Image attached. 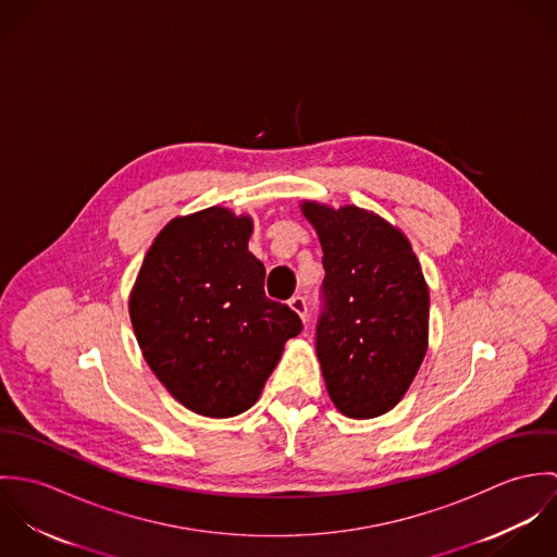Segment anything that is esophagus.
<instances>
[{
    "instance_id": "esophagus-1",
    "label": "esophagus",
    "mask_w": 557,
    "mask_h": 557,
    "mask_svg": "<svg viewBox=\"0 0 557 557\" xmlns=\"http://www.w3.org/2000/svg\"><path fill=\"white\" fill-rule=\"evenodd\" d=\"M289 307H292L300 318L307 321V313H309V309H307V300H305L302 296H294V298L289 300Z\"/></svg>"
}]
</instances>
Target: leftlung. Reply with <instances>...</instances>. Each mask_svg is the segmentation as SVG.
Returning a JSON list of instances; mask_svg holds the SVG:
<instances>
[{
  "instance_id": "obj_1",
  "label": "left lung",
  "mask_w": 557,
  "mask_h": 557,
  "mask_svg": "<svg viewBox=\"0 0 557 557\" xmlns=\"http://www.w3.org/2000/svg\"><path fill=\"white\" fill-rule=\"evenodd\" d=\"M323 250L315 347L332 403L349 418L391 411L426 354L429 289L407 238L384 219L305 203Z\"/></svg>"
}]
</instances>
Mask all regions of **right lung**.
<instances>
[{
  "mask_svg": "<svg viewBox=\"0 0 557 557\" xmlns=\"http://www.w3.org/2000/svg\"><path fill=\"white\" fill-rule=\"evenodd\" d=\"M252 225L225 208L171 221L139 270L131 319L146 362L188 409L246 411L283 345L302 332L287 305L265 298L263 263L248 250Z\"/></svg>",
  "mask_w": 557,
  "mask_h": 557,
  "instance_id": "1",
  "label": "right lung"
}]
</instances>
